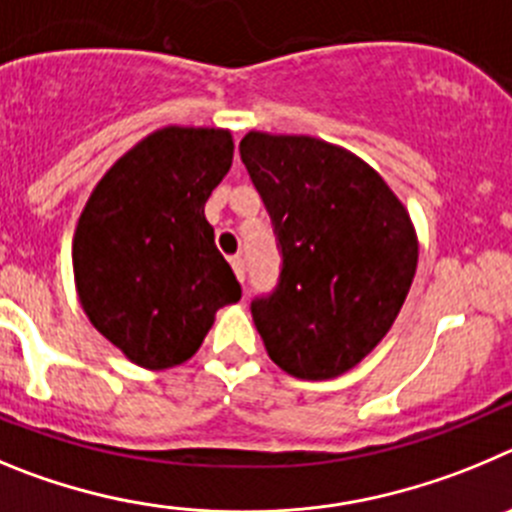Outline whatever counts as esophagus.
Returning <instances> with one entry per match:
<instances>
[{"instance_id": "esophagus-1", "label": "esophagus", "mask_w": 512, "mask_h": 512, "mask_svg": "<svg viewBox=\"0 0 512 512\" xmlns=\"http://www.w3.org/2000/svg\"><path fill=\"white\" fill-rule=\"evenodd\" d=\"M229 262H232V267H234V273H237L239 283H245V260H242V257H239V255H234Z\"/></svg>"}]
</instances>
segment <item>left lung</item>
<instances>
[{"label":"left lung","mask_w":512,"mask_h":512,"mask_svg":"<svg viewBox=\"0 0 512 512\" xmlns=\"http://www.w3.org/2000/svg\"><path fill=\"white\" fill-rule=\"evenodd\" d=\"M239 155L280 252L278 283L250 303L267 354L301 380L342 375L388 334L408 296L411 216L370 165L329 142L250 132Z\"/></svg>","instance_id":"obj_1"}]
</instances>
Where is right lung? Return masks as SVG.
<instances>
[{
    "label": "right lung",
    "instance_id": "right-lung-1",
    "mask_svg": "<svg viewBox=\"0 0 512 512\" xmlns=\"http://www.w3.org/2000/svg\"><path fill=\"white\" fill-rule=\"evenodd\" d=\"M232 155L229 132L165 127L114 163L78 219L81 306L135 365L186 362L214 313L242 298L204 216Z\"/></svg>",
    "mask_w": 512,
    "mask_h": 512
}]
</instances>
